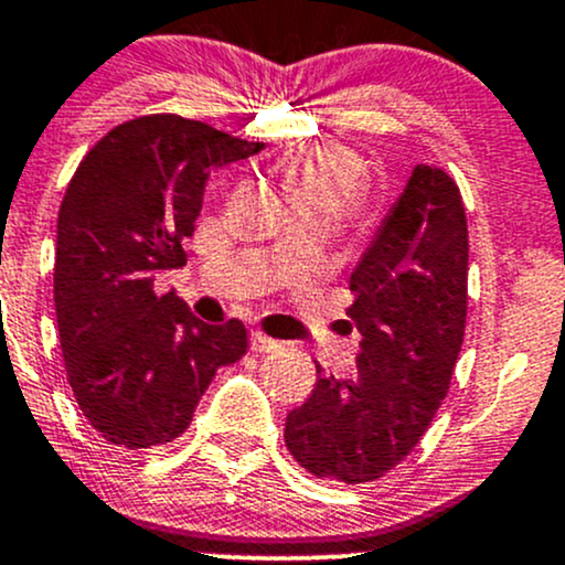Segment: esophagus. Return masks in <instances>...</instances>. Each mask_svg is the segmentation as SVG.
<instances>
[{
    "label": "esophagus",
    "mask_w": 565,
    "mask_h": 565,
    "mask_svg": "<svg viewBox=\"0 0 565 565\" xmlns=\"http://www.w3.org/2000/svg\"><path fill=\"white\" fill-rule=\"evenodd\" d=\"M278 345H281V343H278V340L268 338V334H265V332H259V330L252 332V351H259V353L276 351Z\"/></svg>",
    "instance_id": "34e87169"
}]
</instances>
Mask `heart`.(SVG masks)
I'll return each mask as SVG.
<instances>
[{
	"instance_id": "1",
	"label": "heart",
	"mask_w": 565,
	"mask_h": 565,
	"mask_svg": "<svg viewBox=\"0 0 565 565\" xmlns=\"http://www.w3.org/2000/svg\"><path fill=\"white\" fill-rule=\"evenodd\" d=\"M284 188L292 209H316L338 220L362 201L364 169L345 150H313L284 169Z\"/></svg>"
}]
</instances>
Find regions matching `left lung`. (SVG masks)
Returning <instances> with one entry per match:
<instances>
[{
    "mask_svg": "<svg viewBox=\"0 0 565 565\" xmlns=\"http://www.w3.org/2000/svg\"><path fill=\"white\" fill-rule=\"evenodd\" d=\"M467 268L461 192L418 163L351 273L356 373L340 381L319 370L311 396L287 415L284 443L300 467L356 486L418 445L463 343Z\"/></svg>",
    "mask_w": 565,
    "mask_h": 565,
    "instance_id": "obj_1",
    "label": "left lung"
}]
</instances>
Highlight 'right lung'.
I'll return each mask as SVG.
<instances>
[{
	"label": "right lung",
	"mask_w": 565,
	"mask_h": 565,
	"mask_svg": "<svg viewBox=\"0 0 565 565\" xmlns=\"http://www.w3.org/2000/svg\"><path fill=\"white\" fill-rule=\"evenodd\" d=\"M179 115L122 122L74 171L55 231V319L79 411L111 445L158 448L190 426L216 370L246 353L238 319L206 324L160 270L182 268L212 171L263 150Z\"/></svg>",
	"instance_id": "obj_1"
}]
</instances>
